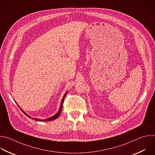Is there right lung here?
Instances as JSON below:
<instances>
[{
  "label": "right lung",
  "mask_w": 155,
  "mask_h": 155,
  "mask_svg": "<svg viewBox=\"0 0 155 155\" xmlns=\"http://www.w3.org/2000/svg\"><path fill=\"white\" fill-rule=\"evenodd\" d=\"M68 93V91L66 92L65 94H64V96H63V97H62V101H61V105H60V108H59V110H58V112L54 115H53V117H50V118H46V119H45V120H41V119H38V118H32L31 116H29V115H28L24 110H23V109H21V111L23 112V114H25L27 117H28L29 118H32V119H34V120H35V121H51V120H55V119H56L57 118H58L59 117V115H60V114H61V111H62V106H63V101H64V98H65V95H66V94ZM17 104V103H16ZM18 105V104H17ZM18 106L20 108V107L18 105Z\"/></svg>",
  "instance_id": "obj_1"
}]
</instances>
